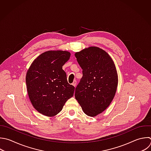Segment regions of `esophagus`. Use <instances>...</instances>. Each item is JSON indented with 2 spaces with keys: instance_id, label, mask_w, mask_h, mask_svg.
Here are the masks:
<instances>
[{
  "instance_id": "1",
  "label": "esophagus",
  "mask_w": 151,
  "mask_h": 151,
  "mask_svg": "<svg viewBox=\"0 0 151 151\" xmlns=\"http://www.w3.org/2000/svg\"><path fill=\"white\" fill-rule=\"evenodd\" d=\"M72 84H73L74 87H76V85H77V81H76V80H74Z\"/></svg>"
}]
</instances>
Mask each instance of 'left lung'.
<instances>
[{
    "instance_id": "obj_1",
    "label": "left lung",
    "mask_w": 151,
    "mask_h": 151,
    "mask_svg": "<svg viewBox=\"0 0 151 151\" xmlns=\"http://www.w3.org/2000/svg\"><path fill=\"white\" fill-rule=\"evenodd\" d=\"M75 56L83 70L75 97L83 111L94 117L105 110L114 97L118 84L116 68L109 55L96 47L85 48Z\"/></svg>"
}]
</instances>
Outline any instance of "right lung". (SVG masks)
Masks as SVG:
<instances>
[{
    "instance_id": "right-lung-1",
    "label": "right lung",
    "mask_w": 151,
    "mask_h": 151,
    "mask_svg": "<svg viewBox=\"0 0 151 151\" xmlns=\"http://www.w3.org/2000/svg\"><path fill=\"white\" fill-rule=\"evenodd\" d=\"M68 51H48L31 64L26 76L29 99L40 113L49 117L60 113L74 95L75 87L67 80L63 66L69 60Z\"/></svg>"
}]
</instances>
